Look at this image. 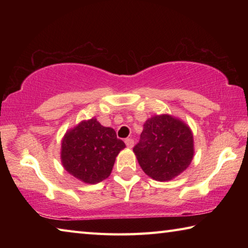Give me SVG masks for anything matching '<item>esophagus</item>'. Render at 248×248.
Instances as JSON below:
<instances>
[{"label":"esophagus","mask_w":248,"mask_h":248,"mask_svg":"<svg viewBox=\"0 0 248 248\" xmlns=\"http://www.w3.org/2000/svg\"><path fill=\"white\" fill-rule=\"evenodd\" d=\"M124 143H125V145H127V148H129V149H131V148H133V144H134V141L132 140V139H125L124 140Z\"/></svg>","instance_id":"34e87169"}]
</instances>
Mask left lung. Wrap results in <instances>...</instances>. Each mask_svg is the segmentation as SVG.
<instances>
[{
    "mask_svg": "<svg viewBox=\"0 0 248 248\" xmlns=\"http://www.w3.org/2000/svg\"><path fill=\"white\" fill-rule=\"evenodd\" d=\"M142 170L157 182H169L187 170L194 158V134L185 121L169 114L145 121L133 148Z\"/></svg>",
    "mask_w": 248,
    "mask_h": 248,
    "instance_id": "left-lung-1",
    "label": "left lung"
}]
</instances>
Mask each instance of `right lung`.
<instances>
[{
  "label": "right lung",
  "instance_id": "add662e5",
  "mask_svg": "<svg viewBox=\"0 0 248 248\" xmlns=\"http://www.w3.org/2000/svg\"><path fill=\"white\" fill-rule=\"evenodd\" d=\"M125 148L112 128L104 127L93 117L65 132L61 141L64 170L85 184H97L110 175L117 155Z\"/></svg>",
  "mask_w": 248,
  "mask_h": 248
}]
</instances>
